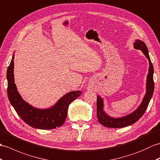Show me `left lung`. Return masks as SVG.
I'll return each mask as SVG.
<instances>
[{"mask_svg": "<svg viewBox=\"0 0 160 160\" xmlns=\"http://www.w3.org/2000/svg\"><path fill=\"white\" fill-rule=\"evenodd\" d=\"M133 47L136 50H140L142 52L144 56L147 58L149 63L148 73L146 83V94L144 96L142 102L136 110L133 112L129 114L126 116L113 118L108 115L103 110V100L101 96H97V117L99 122L102 125L110 128H121L131 125L138 121L142 117L144 112L147 108L148 103L153 96L154 91V82H153V66L151 61L148 55V51L146 44L142 41L136 39L135 43H133Z\"/></svg>", "mask_w": 160, "mask_h": 160, "instance_id": "1", "label": "left lung"}]
</instances>
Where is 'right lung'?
I'll return each instance as SVG.
<instances>
[{"mask_svg": "<svg viewBox=\"0 0 160 160\" xmlns=\"http://www.w3.org/2000/svg\"><path fill=\"white\" fill-rule=\"evenodd\" d=\"M14 54L7 68V95L11 104L26 123L40 129H52L61 126L67 118L70 103L82 95L80 91H71L63 95L49 108L39 109L30 105L22 99L14 81Z\"/></svg>", "mask_w": 160, "mask_h": 160, "instance_id": "obj_1", "label": "right lung"}]
</instances>
